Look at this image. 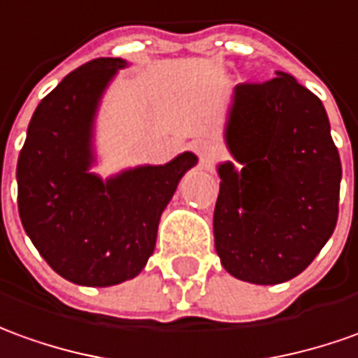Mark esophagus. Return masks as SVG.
Wrapping results in <instances>:
<instances>
[{
  "label": "esophagus",
  "instance_id": "esophagus-1",
  "mask_svg": "<svg viewBox=\"0 0 358 358\" xmlns=\"http://www.w3.org/2000/svg\"><path fill=\"white\" fill-rule=\"evenodd\" d=\"M194 151H196V155L199 157V161H201V164L203 166H209V161H211V153H213V147H211V143L209 141H196L194 143Z\"/></svg>",
  "mask_w": 358,
  "mask_h": 358
}]
</instances>
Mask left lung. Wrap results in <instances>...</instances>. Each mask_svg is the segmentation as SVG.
I'll use <instances>...</instances> for the list:
<instances>
[{"instance_id":"left-lung-1","label":"left lung","mask_w":358,"mask_h":358,"mask_svg":"<svg viewBox=\"0 0 358 358\" xmlns=\"http://www.w3.org/2000/svg\"><path fill=\"white\" fill-rule=\"evenodd\" d=\"M217 164L215 250L240 281L285 283L334 234L341 161L326 108L292 75L234 89Z\"/></svg>"}]
</instances>
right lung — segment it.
I'll return each instance as SVG.
<instances>
[{"label":"right lung","instance_id":"obj_1","mask_svg":"<svg viewBox=\"0 0 358 358\" xmlns=\"http://www.w3.org/2000/svg\"><path fill=\"white\" fill-rule=\"evenodd\" d=\"M127 66L99 57L67 75L34 110L17 162L24 232L57 275L83 287H112L143 271L162 211L197 164L184 151L108 178L91 171L102 96Z\"/></svg>","mask_w":358,"mask_h":358}]
</instances>
